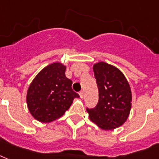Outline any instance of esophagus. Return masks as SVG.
Instances as JSON below:
<instances>
[{"label":"esophagus","instance_id":"34e87169","mask_svg":"<svg viewBox=\"0 0 159 159\" xmlns=\"http://www.w3.org/2000/svg\"><path fill=\"white\" fill-rule=\"evenodd\" d=\"M84 96V94L83 91H81L80 93V99H83Z\"/></svg>","mask_w":159,"mask_h":159}]
</instances>
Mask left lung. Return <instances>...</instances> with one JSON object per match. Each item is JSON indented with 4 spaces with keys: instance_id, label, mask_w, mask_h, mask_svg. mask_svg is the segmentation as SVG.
<instances>
[{
    "instance_id": "left-lung-1",
    "label": "left lung",
    "mask_w": 159,
    "mask_h": 159,
    "mask_svg": "<svg viewBox=\"0 0 159 159\" xmlns=\"http://www.w3.org/2000/svg\"><path fill=\"white\" fill-rule=\"evenodd\" d=\"M93 70L99 99L94 109H87L89 119L101 129H115L129 116L132 102L129 84L119 69L108 63L93 64Z\"/></svg>"
}]
</instances>
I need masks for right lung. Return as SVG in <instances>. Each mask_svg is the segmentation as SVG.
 Masks as SVG:
<instances>
[{
  "mask_svg": "<svg viewBox=\"0 0 159 159\" xmlns=\"http://www.w3.org/2000/svg\"><path fill=\"white\" fill-rule=\"evenodd\" d=\"M66 66L55 62L43 68L33 79L26 94L27 107L34 119L50 123L64 115L79 94L66 76Z\"/></svg>",
  "mask_w": 159,
  "mask_h": 159,
  "instance_id": "obj_1",
  "label": "right lung"
}]
</instances>
